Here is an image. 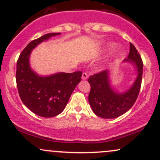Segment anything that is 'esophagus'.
<instances>
[{"label": "esophagus", "instance_id": "obj_1", "mask_svg": "<svg viewBox=\"0 0 160 160\" xmlns=\"http://www.w3.org/2000/svg\"><path fill=\"white\" fill-rule=\"evenodd\" d=\"M88 74L86 73V72H82V80H87L88 79Z\"/></svg>", "mask_w": 160, "mask_h": 160}]
</instances>
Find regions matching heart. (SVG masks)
I'll use <instances>...</instances> for the list:
<instances>
[{"mask_svg":"<svg viewBox=\"0 0 160 160\" xmlns=\"http://www.w3.org/2000/svg\"><path fill=\"white\" fill-rule=\"evenodd\" d=\"M114 44H111V45H110V48H114Z\"/></svg>","mask_w":160,"mask_h":160,"instance_id":"obj_1","label":"heart"}]
</instances>
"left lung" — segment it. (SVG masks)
<instances>
[{"instance_id": "8db88e82", "label": "left lung", "mask_w": 160, "mask_h": 160, "mask_svg": "<svg viewBox=\"0 0 160 160\" xmlns=\"http://www.w3.org/2000/svg\"><path fill=\"white\" fill-rule=\"evenodd\" d=\"M125 61L134 62L137 70L136 80L126 92L119 94L111 88L108 70L94 74L88 78L91 86L88 102L97 116L106 119L116 118L128 112L136 102L142 83L143 62L140 54L131 43Z\"/></svg>"}]
</instances>
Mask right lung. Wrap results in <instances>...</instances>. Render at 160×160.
<instances>
[{"label":"right lung","mask_w":160,"mask_h":160,"mask_svg":"<svg viewBox=\"0 0 160 160\" xmlns=\"http://www.w3.org/2000/svg\"><path fill=\"white\" fill-rule=\"evenodd\" d=\"M60 33H48L28 44L17 61L16 82L22 102L38 116L52 117L60 114L71 94L81 80L82 72L40 77L29 66V55L38 44Z\"/></svg>","instance_id":"right-lung-1"}]
</instances>
